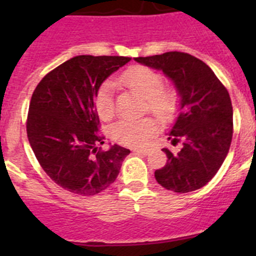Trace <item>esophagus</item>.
Segmentation results:
<instances>
[{
	"label": "esophagus",
	"mask_w": 256,
	"mask_h": 256,
	"mask_svg": "<svg viewBox=\"0 0 256 256\" xmlns=\"http://www.w3.org/2000/svg\"><path fill=\"white\" fill-rule=\"evenodd\" d=\"M133 151H134V152L142 154V155H148V154L151 151V148H133Z\"/></svg>",
	"instance_id": "esophagus-1"
}]
</instances>
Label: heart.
Masks as SVG:
<instances>
[{
    "label": "heart",
    "mask_w": 256,
    "mask_h": 256,
    "mask_svg": "<svg viewBox=\"0 0 256 256\" xmlns=\"http://www.w3.org/2000/svg\"><path fill=\"white\" fill-rule=\"evenodd\" d=\"M116 83L130 88L146 101V112L155 115L162 123L170 124L178 116L180 108V94L174 86H164V78L156 70L148 66H130L119 76ZM94 106L102 120H110L115 114L112 84L104 82L94 94ZM159 132V124L152 116L140 120L123 119L112 128V138L124 146L141 148Z\"/></svg>",
    "instance_id": "b5f03b06"
}]
</instances>
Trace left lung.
Here are the masks:
<instances>
[{"mask_svg":"<svg viewBox=\"0 0 256 256\" xmlns=\"http://www.w3.org/2000/svg\"><path fill=\"white\" fill-rule=\"evenodd\" d=\"M134 60L162 70L182 98L180 116L169 137L174 146L182 142V148L178 152L162 148L168 160L155 170L156 180L178 194L204 187L222 166L232 142L234 110L227 88L204 61L186 52Z\"/></svg>","mask_w":256,"mask_h":256,"instance_id":"8db88e82","label":"left lung"}]
</instances>
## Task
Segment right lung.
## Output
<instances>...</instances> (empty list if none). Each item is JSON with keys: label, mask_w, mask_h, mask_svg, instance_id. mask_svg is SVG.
Listing matches in <instances>:
<instances>
[{"label": "right lung", "mask_w": 256, "mask_h": 256, "mask_svg": "<svg viewBox=\"0 0 256 256\" xmlns=\"http://www.w3.org/2000/svg\"><path fill=\"white\" fill-rule=\"evenodd\" d=\"M123 56L80 55L42 78L32 94L26 134L38 162L56 184L94 196L116 180L130 152L119 144L101 151L105 136L94 106L97 88L126 65Z\"/></svg>", "instance_id": "1"}]
</instances>
